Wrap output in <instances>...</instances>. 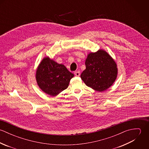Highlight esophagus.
<instances>
[{"label": "esophagus", "mask_w": 149, "mask_h": 149, "mask_svg": "<svg viewBox=\"0 0 149 149\" xmlns=\"http://www.w3.org/2000/svg\"><path fill=\"white\" fill-rule=\"evenodd\" d=\"M74 74H75L76 76L79 77V76H80V72L79 71H76V72H74Z\"/></svg>", "instance_id": "1"}]
</instances>
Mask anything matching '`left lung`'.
Segmentation results:
<instances>
[{"mask_svg":"<svg viewBox=\"0 0 149 149\" xmlns=\"http://www.w3.org/2000/svg\"><path fill=\"white\" fill-rule=\"evenodd\" d=\"M85 64L86 69L80 76L88 86L102 92L113 84L118 74L117 65L106 51L89 53Z\"/></svg>","mask_w":149,"mask_h":149,"instance_id":"8db88e82","label":"left lung"}]
</instances>
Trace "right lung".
<instances>
[{
    "mask_svg": "<svg viewBox=\"0 0 149 149\" xmlns=\"http://www.w3.org/2000/svg\"><path fill=\"white\" fill-rule=\"evenodd\" d=\"M74 74L63 64L45 57L36 72V80L45 93L55 96L66 89Z\"/></svg>",
    "mask_w": 149,
    "mask_h": 149,
    "instance_id": "add662e5",
    "label": "right lung"
}]
</instances>
